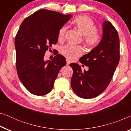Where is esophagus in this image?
Wrapping results in <instances>:
<instances>
[{
  "instance_id": "obj_1",
  "label": "esophagus",
  "mask_w": 131,
  "mask_h": 131,
  "mask_svg": "<svg viewBox=\"0 0 131 131\" xmlns=\"http://www.w3.org/2000/svg\"><path fill=\"white\" fill-rule=\"evenodd\" d=\"M66 62H67V66H69V64H70V61L69 60H67H67H66Z\"/></svg>"
}]
</instances>
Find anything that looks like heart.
Masks as SVG:
<instances>
[{"label": "heart", "mask_w": 131, "mask_h": 131, "mask_svg": "<svg viewBox=\"0 0 131 131\" xmlns=\"http://www.w3.org/2000/svg\"><path fill=\"white\" fill-rule=\"evenodd\" d=\"M73 24L83 36V42L89 48L97 46L101 40V35L96 30V26L94 21L88 16L78 15L73 21ZM67 26H63L58 30V39L63 40L67 30ZM83 49L81 46L67 44L61 48V53L70 60H74L83 54Z\"/></svg>", "instance_id": "b5f03b06"}]
</instances>
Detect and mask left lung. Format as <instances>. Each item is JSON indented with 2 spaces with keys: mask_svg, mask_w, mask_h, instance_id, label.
Segmentation results:
<instances>
[{
  "mask_svg": "<svg viewBox=\"0 0 131 131\" xmlns=\"http://www.w3.org/2000/svg\"><path fill=\"white\" fill-rule=\"evenodd\" d=\"M119 60L118 33L112 23L104 21L103 37L99 45L79 60L89 67L88 70L82 71L76 63L70 64L73 70L71 86L75 94L85 99L101 94L110 83Z\"/></svg>",
  "mask_w": 131,
  "mask_h": 131,
  "instance_id": "obj_1",
  "label": "left lung"
}]
</instances>
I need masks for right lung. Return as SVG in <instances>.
Instances as JSON below:
<instances>
[{
	"mask_svg": "<svg viewBox=\"0 0 131 131\" xmlns=\"http://www.w3.org/2000/svg\"><path fill=\"white\" fill-rule=\"evenodd\" d=\"M71 17L53 10L40 9L27 17L15 39L16 68L25 88L32 94L42 96L53 88L60 69L66 65L65 57L57 54L45 61L47 50L58 41V30Z\"/></svg>",
	"mask_w": 131,
	"mask_h": 131,
	"instance_id": "right-lung-1",
	"label": "right lung"
}]
</instances>
